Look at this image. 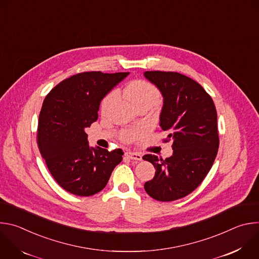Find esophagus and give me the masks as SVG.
<instances>
[{
    "label": "esophagus",
    "instance_id": "esophagus-1",
    "mask_svg": "<svg viewBox=\"0 0 259 259\" xmlns=\"http://www.w3.org/2000/svg\"><path fill=\"white\" fill-rule=\"evenodd\" d=\"M127 157L130 158L131 160H136V161H141L142 160V156L140 154H137V153H127Z\"/></svg>",
    "mask_w": 259,
    "mask_h": 259
}]
</instances>
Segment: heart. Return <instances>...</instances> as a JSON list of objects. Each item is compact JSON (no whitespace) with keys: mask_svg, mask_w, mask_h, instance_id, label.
Segmentation results:
<instances>
[{"mask_svg":"<svg viewBox=\"0 0 259 259\" xmlns=\"http://www.w3.org/2000/svg\"><path fill=\"white\" fill-rule=\"evenodd\" d=\"M124 95L130 100V102L135 106L141 104L154 105L159 102L161 98V92L158 87L146 80H134L130 82L124 89ZM117 98V91L113 90L107 93L100 103V110L102 114H106L110 106L113 105ZM145 132L144 127H136L133 129H124L120 132V139L124 142H132L136 138L143 135Z\"/></svg>","mask_w":259,"mask_h":259,"instance_id":"b5f03b06","label":"heart"}]
</instances>
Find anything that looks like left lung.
I'll use <instances>...</instances> for the list:
<instances>
[{
  "instance_id": "8db88e82",
  "label": "left lung",
  "mask_w": 259,
  "mask_h": 259,
  "mask_svg": "<svg viewBox=\"0 0 259 259\" xmlns=\"http://www.w3.org/2000/svg\"><path fill=\"white\" fill-rule=\"evenodd\" d=\"M144 76L162 92L160 126L168 133L164 142L173 141V155L165 160L143 156L156 169L144 190L157 201L171 202L194 192L210 171L219 146L217 113L205 89L182 73L151 70Z\"/></svg>"
}]
</instances>
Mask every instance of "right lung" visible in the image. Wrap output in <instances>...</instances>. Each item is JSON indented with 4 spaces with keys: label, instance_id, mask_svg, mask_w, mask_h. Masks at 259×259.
Returning a JSON list of instances; mask_svg holds the SVG:
<instances>
[{
    "label": "right lung",
    "instance_id": "right-lung-1",
    "mask_svg": "<svg viewBox=\"0 0 259 259\" xmlns=\"http://www.w3.org/2000/svg\"><path fill=\"white\" fill-rule=\"evenodd\" d=\"M129 72L84 71L56 85L39 116L38 146L46 165L66 192L89 197L104 189L122 150L89 146L85 129L98 119L101 99Z\"/></svg>",
    "mask_w": 259,
    "mask_h": 259
}]
</instances>
